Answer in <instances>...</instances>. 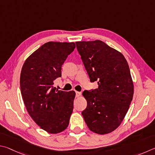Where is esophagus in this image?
Listing matches in <instances>:
<instances>
[{"mask_svg": "<svg viewBox=\"0 0 155 155\" xmlns=\"http://www.w3.org/2000/svg\"><path fill=\"white\" fill-rule=\"evenodd\" d=\"M75 94H76V97H81V95H82V93H81L80 92L76 91Z\"/></svg>", "mask_w": 155, "mask_h": 155, "instance_id": "34e87169", "label": "esophagus"}]
</instances>
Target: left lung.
<instances>
[{"mask_svg":"<svg viewBox=\"0 0 155 155\" xmlns=\"http://www.w3.org/2000/svg\"><path fill=\"white\" fill-rule=\"evenodd\" d=\"M75 43L91 82L99 85L83 92L87 107L82 114L91 131L110 134L120 126L133 99L129 64L120 51L100 40Z\"/></svg>","mask_w":155,"mask_h":155,"instance_id":"8db88e82","label":"left lung"}]
</instances>
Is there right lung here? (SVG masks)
<instances>
[{"instance_id": "1", "label": "right lung", "mask_w": 155, "mask_h": 155, "mask_svg": "<svg viewBox=\"0 0 155 155\" xmlns=\"http://www.w3.org/2000/svg\"><path fill=\"white\" fill-rule=\"evenodd\" d=\"M75 48L74 42L45 43L26 58L21 68L20 89L24 105L32 120L49 134H58L69 125L75 93L59 91L54 84Z\"/></svg>"}]
</instances>
